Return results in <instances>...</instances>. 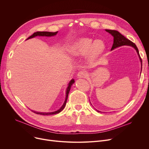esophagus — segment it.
Segmentation results:
<instances>
[{"label": "esophagus", "mask_w": 149, "mask_h": 149, "mask_svg": "<svg viewBox=\"0 0 149 149\" xmlns=\"http://www.w3.org/2000/svg\"><path fill=\"white\" fill-rule=\"evenodd\" d=\"M88 74L84 72V71H80L77 74V77L78 78H85L87 77Z\"/></svg>", "instance_id": "1"}]
</instances>
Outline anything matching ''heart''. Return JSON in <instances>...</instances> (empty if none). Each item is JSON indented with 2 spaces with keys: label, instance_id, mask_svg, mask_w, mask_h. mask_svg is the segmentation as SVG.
Returning a JSON list of instances; mask_svg holds the SVG:
<instances>
[{
  "label": "heart",
  "instance_id": "1",
  "mask_svg": "<svg viewBox=\"0 0 149 149\" xmlns=\"http://www.w3.org/2000/svg\"><path fill=\"white\" fill-rule=\"evenodd\" d=\"M106 49V46L103 40L93 42L90 37H82L70 46L69 52L75 57L89 56V63L95 65L104 56Z\"/></svg>",
  "mask_w": 149,
  "mask_h": 149
}]
</instances>
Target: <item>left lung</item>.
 Instances as JSON below:
<instances>
[{
	"label": "left lung",
	"mask_w": 149,
	"mask_h": 149,
	"mask_svg": "<svg viewBox=\"0 0 149 149\" xmlns=\"http://www.w3.org/2000/svg\"><path fill=\"white\" fill-rule=\"evenodd\" d=\"M106 31H107V33H110L113 37V43L112 45V47L111 48V50H113L114 49L118 48V47L123 46V45H127V46H131L135 49L138 55L139 56V58L140 59L141 62V65H142V60L139 54V51L137 48V46L136 45L129 40V39L125 37L124 36H123L121 34H120L118 31L116 30H111V29H106ZM99 112L98 111H97Z\"/></svg>",
	"instance_id": "left-lung-1"
}]
</instances>
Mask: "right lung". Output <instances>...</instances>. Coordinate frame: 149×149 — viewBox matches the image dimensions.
<instances>
[{"label": "right lung", "instance_id": "obj_1", "mask_svg": "<svg viewBox=\"0 0 149 149\" xmlns=\"http://www.w3.org/2000/svg\"><path fill=\"white\" fill-rule=\"evenodd\" d=\"M58 33V31H57V32H54V33H52V32H47V31H37V32L36 33H34L32 36H31L30 37H29L26 40H28V39H29V38H33L34 37H36V36H46V37H51V36H56ZM75 82L74 80L72 79L70 81V82L68 84V86L66 89V98H65V102L63 103V106L60 107V109H59L58 111H55V112H36V111H33L34 113H36V114H40V115H54V114H56V113H60L61 111H62L63 110V109L65 108V106H66V101H67V99H68V94H69V92L70 91V88H71L72 84H74V83Z\"/></svg>", "mask_w": 149, "mask_h": 149}]
</instances>
